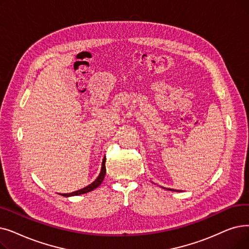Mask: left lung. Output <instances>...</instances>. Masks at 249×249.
<instances>
[{"label": "left lung", "instance_id": "1", "mask_svg": "<svg viewBox=\"0 0 249 249\" xmlns=\"http://www.w3.org/2000/svg\"><path fill=\"white\" fill-rule=\"evenodd\" d=\"M169 190H172V189H169ZM175 191H176V190H175Z\"/></svg>", "mask_w": 249, "mask_h": 249}]
</instances>
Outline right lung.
I'll return each mask as SVG.
<instances>
[{
  "label": "right lung",
  "mask_w": 249,
  "mask_h": 249,
  "mask_svg": "<svg viewBox=\"0 0 249 249\" xmlns=\"http://www.w3.org/2000/svg\"><path fill=\"white\" fill-rule=\"evenodd\" d=\"M105 175H106V159H104L103 160V164H102V170H101V173L99 177L96 178L91 184H89V186H86L80 190H77V191H74L72 193H64L62 194L63 196H79V194H83V193H88L93 189H95L96 187H99L101 185V183L103 182L104 178H105Z\"/></svg>",
  "instance_id": "1"
}]
</instances>
